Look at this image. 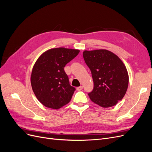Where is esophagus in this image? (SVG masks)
<instances>
[{"label":"esophagus","mask_w":152,"mask_h":152,"mask_svg":"<svg viewBox=\"0 0 152 152\" xmlns=\"http://www.w3.org/2000/svg\"><path fill=\"white\" fill-rule=\"evenodd\" d=\"M82 89H83V86H80V87H77V91H81V90H82Z\"/></svg>","instance_id":"34e87169"}]
</instances>
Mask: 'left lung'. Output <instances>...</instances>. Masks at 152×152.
Segmentation results:
<instances>
[{"label":"left lung","mask_w":152,"mask_h":152,"mask_svg":"<svg viewBox=\"0 0 152 152\" xmlns=\"http://www.w3.org/2000/svg\"><path fill=\"white\" fill-rule=\"evenodd\" d=\"M83 57L94 82L93 90L88 94L91 100L103 108L115 105L128 87L126 66L116 54L106 49L84 50Z\"/></svg>","instance_id":"1"}]
</instances>
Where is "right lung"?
<instances>
[{
  "mask_svg": "<svg viewBox=\"0 0 152 152\" xmlns=\"http://www.w3.org/2000/svg\"><path fill=\"white\" fill-rule=\"evenodd\" d=\"M79 52L65 48L50 49L36 61L31 85L37 98L45 107L57 110L70 102L75 88L70 86L64 67Z\"/></svg>",
  "mask_w": 152,
  "mask_h": 152,
  "instance_id": "1",
  "label": "right lung"
}]
</instances>
